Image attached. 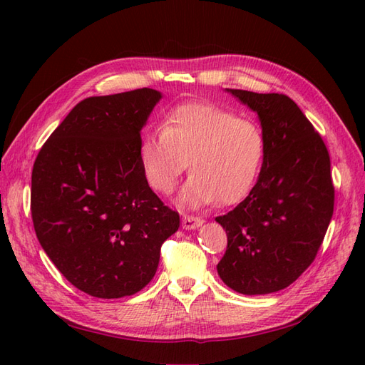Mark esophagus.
Listing matches in <instances>:
<instances>
[{
    "mask_svg": "<svg viewBox=\"0 0 365 365\" xmlns=\"http://www.w3.org/2000/svg\"><path fill=\"white\" fill-rule=\"evenodd\" d=\"M181 224H182V228H185V230H196V228L202 227L204 220L200 217H195V216H184Z\"/></svg>",
    "mask_w": 365,
    "mask_h": 365,
    "instance_id": "obj_1",
    "label": "esophagus"
}]
</instances>
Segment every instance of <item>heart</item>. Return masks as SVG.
<instances>
[{
    "instance_id": "heart-1",
    "label": "heart",
    "mask_w": 365,
    "mask_h": 365,
    "mask_svg": "<svg viewBox=\"0 0 365 365\" xmlns=\"http://www.w3.org/2000/svg\"><path fill=\"white\" fill-rule=\"evenodd\" d=\"M143 175L153 190L170 195L190 165L193 175L178 197L181 208L220 200L236 204L250 195L264 157V137L256 121L239 118L212 103H185L165 117L161 130L143 135Z\"/></svg>"
}]
</instances>
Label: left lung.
Masks as SVG:
<instances>
[{
  "instance_id": "1",
  "label": "left lung",
  "mask_w": 365,
  "mask_h": 365,
  "mask_svg": "<svg viewBox=\"0 0 365 365\" xmlns=\"http://www.w3.org/2000/svg\"><path fill=\"white\" fill-rule=\"evenodd\" d=\"M225 91L257 114L264 157L250 195L216 217L228 237L217 274L239 294L277 292L314 262L332 219L329 152L288 96Z\"/></svg>"
}]
</instances>
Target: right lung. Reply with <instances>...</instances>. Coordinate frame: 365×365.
I'll list each match as a JSON object with an SVG mask.
<instances>
[{"instance_id": "right-lung-1", "label": "right lung", "mask_w": 365, "mask_h": 365, "mask_svg": "<svg viewBox=\"0 0 365 365\" xmlns=\"http://www.w3.org/2000/svg\"><path fill=\"white\" fill-rule=\"evenodd\" d=\"M163 94L141 88L77 103L39 150L31 217L41 247L77 289L121 298L153 279L180 215L141 170V129Z\"/></svg>"}]
</instances>
